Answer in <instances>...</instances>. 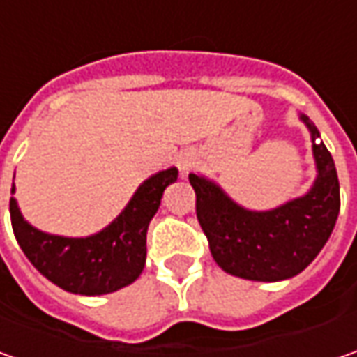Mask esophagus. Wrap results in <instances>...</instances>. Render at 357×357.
<instances>
[{
  "instance_id": "esophagus-1",
  "label": "esophagus",
  "mask_w": 357,
  "mask_h": 357,
  "mask_svg": "<svg viewBox=\"0 0 357 357\" xmlns=\"http://www.w3.org/2000/svg\"><path fill=\"white\" fill-rule=\"evenodd\" d=\"M197 153L195 151H181L178 155H176V167H178V171L186 174V172H190L195 169V165H197Z\"/></svg>"
}]
</instances>
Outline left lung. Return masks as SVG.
I'll use <instances>...</instances> for the list:
<instances>
[{"instance_id": "1", "label": "left lung", "mask_w": 357, "mask_h": 357, "mask_svg": "<svg viewBox=\"0 0 357 357\" xmlns=\"http://www.w3.org/2000/svg\"><path fill=\"white\" fill-rule=\"evenodd\" d=\"M308 127L316 178L302 197L270 211H250L232 200L225 188L204 174H188L197 192V218L214 262L225 272L254 282H280L300 274L320 254L336 227L340 183L334 158L316 125Z\"/></svg>"}]
</instances>
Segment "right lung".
I'll return each instance as SVG.
<instances>
[{
	"mask_svg": "<svg viewBox=\"0 0 357 357\" xmlns=\"http://www.w3.org/2000/svg\"><path fill=\"white\" fill-rule=\"evenodd\" d=\"M176 176V167L149 176L117 218L89 236H59L31 227L11 197L13 234L29 262L55 286L81 296L117 292L141 276L146 262L149 222L157 214L165 188ZM11 192H15V185H11Z\"/></svg>",
	"mask_w": 357,
	"mask_h": 357,
	"instance_id": "1",
	"label": "right lung"
}]
</instances>
